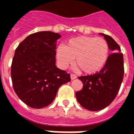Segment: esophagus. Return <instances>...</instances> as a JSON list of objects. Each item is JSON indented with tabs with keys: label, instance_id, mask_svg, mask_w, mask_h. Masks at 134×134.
Returning a JSON list of instances; mask_svg holds the SVG:
<instances>
[{
	"label": "esophagus",
	"instance_id": "34e87169",
	"mask_svg": "<svg viewBox=\"0 0 134 134\" xmlns=\"http://www.w3.org/2000/svg\"><path fill=\"white\" fill-rule=\"evenodd\" d=\"M70 77H71V80H75V79H76L77 78V76L75 75H74V74H71V75H70Z\"/></svg>",
	"mask_w": 134,
	"mask_h": 134
}]
</instances>
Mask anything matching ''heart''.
<instances>
[{"instance_id":"obj_1","label":"heart","mask_w":134,"mask_h":134,"mask_svg":"<svg viewBox=\"0 0 134 134\" xmlns=\"http://www.w3.org/2000/svg\"><path fill=\"white\" fill-rule=\"evenodd\" d=\"M109 57V46L101 37L78 36L70 39L65 46H59L56 57L61 69L75 64L83 73L92 75L105 65Z\"/></svg>"}]
</instances>
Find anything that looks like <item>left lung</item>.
Returning <instances> with one entry per match:
<instances>
[{
	"label": "left lung",
	"mask_w": 134,
	"mask_h": 134,
	"mask_svg": "<svg viewBox=\"0 0 134 134\" xmlns=\"http://www.w3.org/2000/svg\"><path fill=\"white\" fill-rule=\"evenodd\" d=\"M99 34L104 36L113 54L99 72L78 77L83 86L75 94L80 105L90 111L101 110L110 104L119 92L124 77V59L119 45L110 36Z\"/></svg>",
	"instance_id": "obj_1"
}]
</instances>
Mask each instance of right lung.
Masks as SVG:
<instances>
[{
  "label": "right lung",
  "instance_id": "1",
  "mask_svg": "<svg viewBox=\"0 0 134 134\" xmlns=\"http://www.w3.org/2000/svg\"><path fill=\"white\" fill-rule=\"evenodd\" d=\"M59 34L41 31L28 36L15 49L11 66L13 89L27 105L36 109L48 106L58 89L69 82L70 75L56 66Z\"/></svg>",
  "mask_w": 134,
  "mask_h": 134
}]
</instances>
